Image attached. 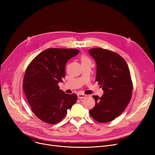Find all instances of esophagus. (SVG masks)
Returning a JSON list of instances; mask_svg holds the SVG:
<instances>
[{
  "mask_svg": "<svg viewBox=\"0 0 155 155\" xmlns=\"http://www.w3.org/2000/svg\"><path fill=\"white\" fill-rule=\"evenodd\" d=\"M77 97H78V99H84V98H85V97H87V95L84 94H80H80H78Z\"/></svg>",
  "mask_w": 155,
  "mask_h": 155,
  "instance_id": "obj_1",
  "label": "esophagus"
}]
</instances>
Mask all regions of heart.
Here are the masks:
<instances>
[{
    "label": "heart",
    "mask_w": 155,
    "mask_h": 155,
    "mask_svg": "<svg viewBox=\"0 0 155 155\" xmlns=\"http://www.w3.org/2000/svg\"><path fill=\"white\" fill-rule=\"evenodd\" d=\"M82 61H85L88 60V59L87 58V57H85V56H83L82 58Z\"/></svg>",
    "instance_id": "1"
}]
</instances>
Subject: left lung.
Masks as SVG:
<instances>
[{
	"mask_svg": "<svg viewBox=\"0 0 155 155\" xmlns=\"http://www.w3.org/2000/svg\"><path fill=\"white\" fill-rule=\"evenodd\" d=\"M89 54L95 61V80L102 87L101 97L92 96L95 107L89 111L99 123H108L119 117L131 99L133 83L127 64L116 53L102 48H93Z\"/></svg>",
	"mask_w": 155,
	"mask_h": 155,
	"instance_id": "8db88e82",
	"label": "left lung"
}]
</instances>
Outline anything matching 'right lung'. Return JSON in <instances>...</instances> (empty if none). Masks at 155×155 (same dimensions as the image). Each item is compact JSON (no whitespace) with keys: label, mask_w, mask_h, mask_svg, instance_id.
<instances>
[{"label":"right lung","mask_w":155,"mask_h":155,"mask_svg":"<svg viewBox=\"0 0 155 155\" xmlns=\"http://www.w3.org/2000/svg\"><path fill=\"white\" fill-rule=\"evenodd\" d=\"M79 53L76 49L49 48L32 60L26 70L23 90L35 114L48 124H56L75 104L77 95L60 90L67 62Z\"/></svg>","instance_id":"right-lung-1"}]
</instances>
